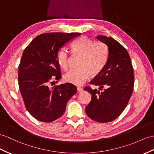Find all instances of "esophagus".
<instances>
[{
	"label": "esophagus",
	"instance_id": "esophagus-1",
	"mask_svg": "<svg viewBox=\"0 0 154 154\" xmlns=\"http://www.w3.org/2000/svg\"><path fill=\"white\" fill-rule=\"evenodd\" d=\"M77 91H78V92H82V91H83V88H80V87H78V88H77Z\"/></svg>",
	"mask_w": 154,
	"mask_h": 154
}]
</instances>
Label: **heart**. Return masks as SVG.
<instances>
[{"mask_svg": "<svg viewBox=\"0 0 154 154\" xmlns=\"http://www.w3.org/2000/svg\"><path fill=\"white\" fill-rule=\"evenodd\" d=\"M72 54L80 55L78 68L70 69L63 79L66 83L80 85L88 80L90 74H98L105 66L108 57V50L105 44L93 42L87 36L80 37L71 44ZM57 61L63 69L66 70L69 65V55L65 48L59 50Z\"/></svg>", "mask_w": 154, "mask_h": 154, "instance_id": "b5f03b06", "label": "heart"}]
</instances>
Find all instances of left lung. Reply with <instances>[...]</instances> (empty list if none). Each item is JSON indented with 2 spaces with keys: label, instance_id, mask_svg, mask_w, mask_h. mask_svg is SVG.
Returning a JSON list of instances; mask_svg holds the SVG:
<instances>
[{
  "label": "left lung",
  "instance_id": "1",
  "mask_svg": "<svg viewBox=\"0 0 154 154\" xmlns=\"http://www.w3.org/2000/svg\"><path fill=\"white\" fill-rule=\"evenodd\" d=\"M97 38L108 46V57L103 70L90 82L99 89L84 88L92 95L85 112L93 120L107 123L125 110L133 91L134 76L129 53L120 43L105 36Z\"/></svg>",
  "mask_w": 154,
  "mask_h": 154
}]
</instances>
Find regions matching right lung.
<instances>
[{
    "label": "right lung",
    "mask_w": 154,
    "mask_h": 154,
    "mask_svg": "<svg viewBox=\"0 0 154 154\" xmlns=\"http://www.w3.org/2000/svg\"><path fill=\"white\" fill-rule=\"evenodd\" d=\"M81 35L78 32H48L40 35L26 47L18 69V84L26 109L32 117L51 122L64 114L68 100L77 92L66 83L49 88L61 78L57 61L59 49ZM53 78H52V77Z\"/></svg>",
    "instance_id": "add662e5"
}]
</instances>
